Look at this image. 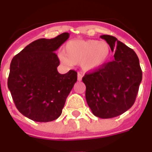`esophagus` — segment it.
Listing matches in <instances>:
<instances>
[{"instance_id": "34e87169", "label": "esophagus", "mask_w": 152, "mask_h": 152, "mask_svg": "<svg viewBox=\"0 0 152 152\" xmlns=\"http://www.w3.org/2000/svg\"><path fill=\"white\" fill-rule=\"evenodd\" d=\"M82 78H83V75L80 72H79L78 75H77V79H78L79 81H81L82 80Z\"/></svg>"}]
</instances>
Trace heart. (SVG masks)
<instances>
[{"mask_svg":"<svg viewBox=\"0 0 152 152\" xmlns=\"http://www.w3.org/2000/svg\"><path fill=\"white\" fill-rule=\"evenodd\" d=\"M110 48L106 42L94 40H73L65 47V55L60 58L65 64L81 63L85 70H95L108 61Z\"/></svg>","mask_w":152,"mask_h":152,"instance_id":"b5f03b06","label":"heart"}]
</instances>
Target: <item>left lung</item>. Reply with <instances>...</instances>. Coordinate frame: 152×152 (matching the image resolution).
I'll return each mask as SVG.
<instances>
[{
    "label": "left lung",
    "mask_w": 152,
    "mask_h": 152,
    "mask_svg": "<svg viewBox=\"0 0 152 152\" xmlns=\"http://www.w3.org/2000/svg\"><path fill=\"white\" fill-rule=\"evenodd\" d=\"M115 51L114 60L91 73L85 74L86 100L93 114L102 119L120 115L135 102L142 71L134 50L115 37L102 35Z\"/></svg>",
    "instance_id": "left-lung-1"
}]
</instances>
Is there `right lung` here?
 I'll return each mask as SVG.
<instances>
[{"mask_svg": "<svg viewBox=\"0 0 152 152\" xmlns=\"http://www.w3.org/2000/svg\"><path fill=\"white\" fill-rule=\"evenodd\" d=\"M69 37L63 33L53 39H39L12 58L8 87L17 109L32 120L58 119L77 81L76 71L60 74L57 70L60 61L55 52Z\"/></svg>", "mask_w": 152, "mask_h": 152, "instance_id": "add662e5", "label": "right lung"}]
</instances>
